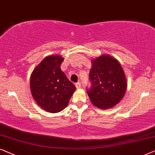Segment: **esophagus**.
<instances>
[{
  "label": "esophagus",
  "mask_w": 155,
  "mask_h": 155,
  "mask_svg": "<svg viewBox=\"0 0 155 155\" xmlns=\"http://www.w3.org/2000/svg\"><path fill=\"white\" fill-rule=\"evenodd\" d=\"M76 88H81V84H80L79 82V83H76Z\"/></svg>",
  "instance_id": "34e87169"
}]
</instances>
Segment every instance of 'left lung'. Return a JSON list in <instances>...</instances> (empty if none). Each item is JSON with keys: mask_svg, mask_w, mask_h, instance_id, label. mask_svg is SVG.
Wrapping results in <instances>:
<instances>
[{"mask_svg": "<svg viewBox=\"0 0 155 155\" xmlns=\"http://www.w3.org/2000/svg\"><path fill=\"white\" fill-rule=\"evenodd\" d=\"M89 72L91 86L87 91L91 101L97 108L114 107L124 97L127 81L120 64L109 54H103L91 60Z\"/></svg>", "mask_w": 155, "mask_h": 155, "instance_id": "8db88e82", "label": "left lung"}]
</instances>
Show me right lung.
<instances>
[{"label": "right lung", "mask_w": 155, "mask_h": 155, "mask_svg": "<svg viewBox=\"0 0 155 155\" xmlns=\"http://www.w3.org/2000/svg\"><path fill=\"white\" fill-rule=\"evenodd\" d=\"M64 58L50 55L35 68L30 76V91L40 108L49 113L63 110L69 104L76 87L61 71Z\"/></svg>", "instance_id": "add662e5"}]
</instances>
